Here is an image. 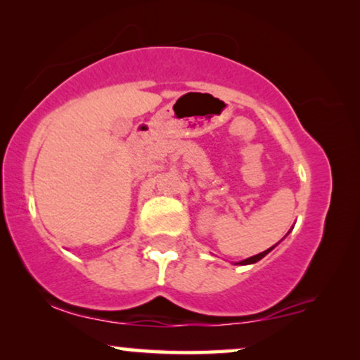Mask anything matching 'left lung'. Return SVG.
<instances>
[{
	"mask_svg": "<svg viewBox=\"0 0 360 360\" xmlns=\"http://www.w3.org/2000/svg\"><path fill=\"white\" fill-rule=\"evenodd\" d=\"M275 248V245H274ZM274 248H270V249H267V250H264V252H260V254H257V255H252V257H249V259H245V260H243V262H239L240 265H249V264H255V262H259L260 259H264L265 255H267L270 250H272Z\"/></svg>",
	"mask_w": 360,
	"mask_h": 360,
	"instance_id": "left-lung-1",
	"label": "left lung"
}]
</instances>
